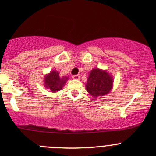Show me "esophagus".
Instances as JSON below:
<instances>
[{
  "instance_id": "1",
  "label": "esophagus",
  "mask_w": 156,
  "mask_h": 156,
  "mask_svg": "<svg viewBox=\"0 0 156 156\" xmlns=\"http://www.w3.org/2000/svg\"><path fill=\"white\" fill-rule=\"evenodd\" d=\"M73 79H76V80H78L80 78V76L79 75H75V76H73Z\"/></svg>"
}]
</instances>
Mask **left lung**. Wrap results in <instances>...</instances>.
Returning <instances> with one entry per match:
<instances>
[{
  "mask_svg": "<svg viewBox=\"0 0 156 156\" xmlns=\"http://www.w3.org/2000/svg\"><path fill=\"white\" fill-rule=\"evenodd\" d=\"M113 79L106 71L96 69L91 71L87 79L86 89L94 98L104 96L112 89Z\"/></svg>",
  "mask_w": 156,
  "mask_h": 156,
  "instance_id": "obj_1",
  "label": "left lung"
}]
</instances>
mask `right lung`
Wrapping results in <instances>:
<instances>
[{
    "instance_id": "obj_1",
    "label": "right lung",
    "mask_w": 156,
    "mask_h": 156,
    "mask_svg": "<svg viewBox=\"0 0 156 156\" xmlns=\"http://www.w3.org/2000/svg\"><path fill=\"white\" fill-rule=\"evenodd\" d=\"M67 80V78L66 77L61 78L58 72L52 71L44 78V84H45L44 86L52 92H56L62 90Z\"/></svg>"
}]
</instances>
